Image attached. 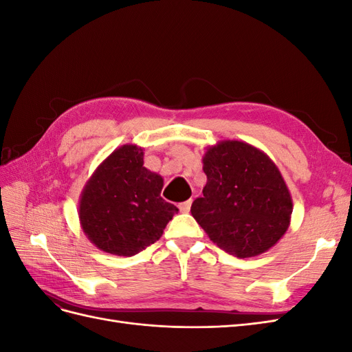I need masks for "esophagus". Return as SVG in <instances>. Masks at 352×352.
<instances>
[{"label": "esophagus", "instance_id": "esophagus-1", "mask_svg": "<svg viewBox=\"0 0 352 352\" xmlns=\"http://www.w3.org/2000/svg\"><path fill=\"white\" fill-rule=\"evenodd\" d=\"M190 206H192V201H185V202H180L179 204V210H180V212H189V210H190Z\"/></svg>", "mask_w": 352, "mask_h": 352}]
</instances>
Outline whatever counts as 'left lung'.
Returning <instances> with one entry per match:
<instances>
[{
  "instance_id": "8db88e82",
  "label": "left lung",
  "mask_w": 352,
  "mask_h": 352,
  "mask_svg": "<svg viewBox=\"0 0 352 352\" xmlns=\"http://www.w3.org/2000/svg\"><path fill=\"white\" fill-rule=\"evenodd\" d=\"M207 184L190 207L219 248L238 258L269 251L291 225L292 197L278 166L257 146L236 140L207 146Z\"/></svg>"
}]
</instances>
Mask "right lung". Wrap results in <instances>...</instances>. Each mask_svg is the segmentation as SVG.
Segmentation results:
<instances>
[{
    "label": "right lung",
    "instance_id": "right-lung-1",
    "mask_svg": "<svg viewBox=\"0 0 352 352\" xmlns=\"http://www.w3.org/2000/svg\"><path fill=\"white\" fill-rule=\"evenodd\" d=\"M163 177L144 167V148L126 144L95 168L79 198V221L101 251L132 257L163 235L179 211L160 194Z\"/></svg>",
    "mask_w": 352,
    "mask_h": 352
}]
</instances>
